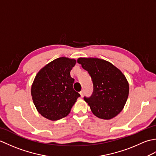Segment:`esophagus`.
Here are the masks:
<instances>
[{
  "label": "esophagus",
  "instance_id": "esophagus-1",
  "mask_svg": "<svg viewBox=\"0 0 156 156\" xmlns=\"http://www.w3.org/2000/svg\"><path fill=\"white\" fill-rule=\"evenodd\" d=\"M80 94L81 97H83V96H84V90H82L80 91Z\"/></svg>",
  "mask_w": 156,
  "mask_h": 156
}]
</instances>
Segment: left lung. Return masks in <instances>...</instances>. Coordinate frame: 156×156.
Returning <instances> with one entry per match:
<instances>
[{"label": "left lung", "mask_w": 156, "mask_h": 156, "mask_svg": "<svg viewBox=\"0 0 156 156\" xmlns=\"http://www.w3.org/2000/svg\"><path fill=\"white\" fill-rule=\"evenodd\" d=\"M78 64L91 76L93 92L84 97L96 117L111 119L120 112L127 102L129 87L125 75L111 63L93 58H80Z\"/></svg>", "instance_id": "left-lung-1"}]
</instances>
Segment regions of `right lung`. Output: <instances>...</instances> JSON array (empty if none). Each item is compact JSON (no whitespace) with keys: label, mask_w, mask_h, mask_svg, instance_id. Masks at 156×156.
I'll list each match as a JSON object with an SVG mask.
<instances>
[{"label":"right lung","mask_w":156,"mask_h":156,"mask_svg":"<svg viewBox=\"0 0 156 156\" xmlns=\"http://www.w3.org/2000/svg\"><path fill=\"white\" fill-rule=\"evenodd\" d=\"M74 59L62 57L49 62L36 75L31 93L37 111L43 117L57 121L66 117L80 94L73 88L70 71Z\"/></svg>","instance_id":"obj_1"}]
</instances>
